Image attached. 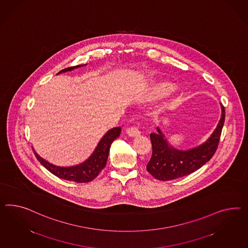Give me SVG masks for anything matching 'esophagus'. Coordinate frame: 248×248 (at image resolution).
Segmentation results:
<instances>
[{
	"instance_id": "1",
	"label": "esophagus",
	"mask_w": 248,
	"mask_h": 248,
	"mask_svg": "<svg viewBox=\"0 0 248 248\" xmlns=\"http://www.w3.org/2000/svg\"><path fill=\"white\" fill-rule=\"evenodd\" d=\"M126 133H127L128 135L131 136V137H135V136H138V135H140V134H141L139 128L137 127V126H135V125L128 128Z\"/></svg>"
}]
</instances>
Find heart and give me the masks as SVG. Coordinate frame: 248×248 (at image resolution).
Segmentation results:
<instances>
[{
    "instance_id": "heart-1",
    "label": "heart",
    "mask_w": 248,
    "mask_h": 248,
    "mask_svg": "<svg viewBox=\"0 0 248 248\" xmlns=\"http://www.w3.org/2000/svg\"><path fill=\"white\" fill-rule=\"evenodd\" d=\"M173 87V85L167 81H161L158 82L154 85L153 88V92L155 95H162V94H166L170 90H171Z\"/></svg>"
}]
</instances>
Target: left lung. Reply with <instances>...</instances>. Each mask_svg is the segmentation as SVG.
<instances>
[{"label":"left lung","instance_id":"obj_1","mask_svg":"<svg viewBox=\"0 0 248 248\" xmlns=\"http://www.w3.org/2000/svg\"><path fill=\"white\" fill-rule=\"evenodd\" d=\"M222 114L214 133L208 141L188 151H179L168 144L164 135L157 128V134H151L153 154L148 162L150 174L159 181H172L190 174L207 163L214 155L220 140L222 128L225 122V107L221 105Z\"/></svg>","mask_w":248,"mask_h":248}]
</instances>
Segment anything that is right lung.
<instances>
[{"mask_svg": "<svg viewBox=\"0 0 248 248\" xmlns=\"http://www.w3.org/2000/svg\"><path fill=\"white\" fill-rule=\"evenodd\" d=\"M84 65H78L74 67H67L61 70L58 74L70 71L77 67H81ZM121 128L114 127L109 130L104 137L101 139L99 143L95 148L93 154L89 157V159L81 163L79 165L74 167H58L48 163L47 161L40 158L38 154L34 152V154L37 160L50 171L52 174L66 180V181H75L78 183L89 182L93 181L100 173L101 170L107 165V158L109 154V150L112 142L120 135Z\"/></svg>", "mask_w": 248, "mask_h": 248, "instance_id": "add662e5", "label": "right lung"}]
</instances>
